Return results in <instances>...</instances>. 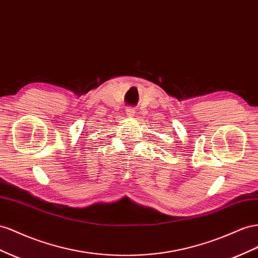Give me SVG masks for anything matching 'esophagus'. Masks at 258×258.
<instances>
[{"label":"esophagus","instance_id":"1","mask_svg":"<svg viewBox=\"0 0 258 258\" xmlns=\"http://www.w3.org/2000/svg\"><path fill=\"white\" fill-rule=\"evenodd\" d=\"M135 113H136V110H135L134 107H128L127 110H126V114H127L129 117L135 116Z\"/></svg>","mask_w":258,"mask_h":258}]
</instances>
